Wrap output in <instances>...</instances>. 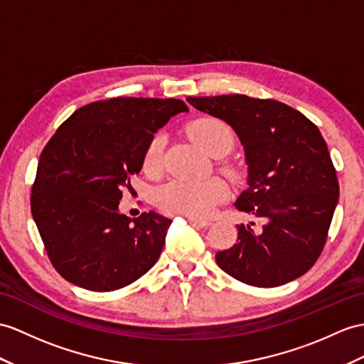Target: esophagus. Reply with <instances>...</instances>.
I'll list each match as a JSON object with an SVG mask.
<instances>
[{
	"mask_svg": "<svg viewBox=\"0 0 364 364\" xmlns=\"http://www.w3.org/2000/svg\"><path fill=\"white\" fill-rule=\"evenodd\" d=\"M188 223H190V224H193V225L202 227V228H205V227H208V225L211 224L210 220H205V219H198V218H188Z\"/></svg>",
	"mask_w": 364,
	"mask_h": 364,
	"instance_id": "1",
	"label": "esophagus"
}]
</instances>
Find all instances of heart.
Listing matches in <instances>:
<instances>
[{
	"mask_svg": "<svg viewBox=\"0 0 364 364\" xmlns=\"http://www.w3.org/2000/svg\"><path fill=\"white\" fill-rule=\"evenodd\" d=\"M191 136L196 144L208 154L228 151L233 145V131L225 122L205 117L191 125ZM165 137L154 136L146 146L144 168L148 173L161 170L164 159ZM227 196L225 183L219 177H208L202 181H171L156 193V202L166 213L185 215L191 218H205Z\"/></svg>",
	"mask_w": 364,
	"mask_h": 364,
	"instance_id": "obj_1",
	"label": "heart"
}]
</instances>
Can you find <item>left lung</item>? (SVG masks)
<instances>
[{
	"mask_svg": "<svg viewBox=\"0 0 364 364\" xmlns=\"http://www.w3.org/2000/svg\"><path fill=\"white\" fill-rule=\"evenodd\" d=\"M224 120L244 146L247 188L235 207L259 220L237 227V241L216 253L220 269L256 287H278L316 262L340 187L326 141L312 122L277 100L233 94L188 97Z\"/></svg>",
	"mask_w": 364,
	"mask_h": 364,
	"instance_id": "obj_1",
	"label": "left lung"
}]
</instances>
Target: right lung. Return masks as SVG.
Returning <instances> with one entry per match:
<instances>
[{
    "mask_svg": "<svg viewBox=\"0 0 364 364\" xmlns=\"http://www.w3.org/2000/svg\"><path fill=\"white\" fill-rule=\"evenodd\" d=\"M187 105L176 99H117L77 109L44 146L31 210L50 262L92 291L125 287L153 267L173 220L119 210L131 176L144 166L157 129Z\"/></svg>",
    "mask_w": 364,
    "mask_h": 364,
    "instance_id": "1",
    "label": "right lung"
}]
</instances>
